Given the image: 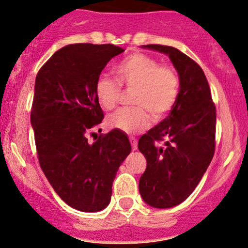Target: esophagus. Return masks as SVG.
<instances>
[{"label":"esophagus","instance_id":"esophagus-1","mask_svg":"<svg viewBox=\"0 0 248 248\" xmlns=\"http://www.w3.org/2000/svg\"><path fill=\"white\" fill-rule=\"evenodd\" d=\"M129 141H130V143H132V149H133V150H136V149H137V140L134 136H130L129 137Z\"/></svg>","mask_w":248,"mask_h":248}]
</instances>
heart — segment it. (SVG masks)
I'll return each mask as SVG.
<instances>
[{
	"label": "heart",
	"mask_w": 248,
	"mask_h": 248,
	"mask_svg": "<svg viewBox=\"0 0 248 248\" xmlns=\"http://www.w3.org/2000/svg\"><path fill=\"white\" fill-rule=\"evenodd\" d=\"M118 81L107 76L95 80L94 92L98 103L105 109H113L121 95L120 85L134 89V107L121 108L107 118L108 127L126 134H136L150 126L151 116L160 120L173 108L180 91V78L171 65L159 64L153 56L135 53L115 65Z\"/></svg>",
	"instance_id": "1"
}]
</instances>
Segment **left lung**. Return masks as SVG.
Wrapping results in <instances>:
<instances>
[{"instance_id":"1","label":"left lung","mask_w":248,"mask_h":248,"mask_svg":"<svg viewBox=\"0 0 248 248\" xmlns=\"http://www.w3.org/2000/svg\"><path fill=\"white\" fill-rule=\"evenodd\" d=\"M143 47L168 54L180 78L178 100L168 118L139 140L147 159L140 194L149 205L164 209L188 198L207 171L216 145V106L207 77L194 60L171 46Z\"/></svg>"}]
</instances>
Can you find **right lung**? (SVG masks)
I'll return each instance as SVG.
<instances>
[{
	"label": "right lung",
	"mask_w": 248,
	"mask_h": 248,
	"mask_svg": "<svg viewBox=\"0 0 248 248\" xmlns=\"http://www.w3.org/2000/svg\"><path fill=\"white\" fill-rule=\"evenodd\" d=\"M122 52L112 44L68 45L47 60L35 78L31 124L39 164L60 198L85 213L108 205L116 172L132 150L119 129L88 142L104 119L95 80Z\"/></svg>",
	"instance_id": "right-lung-1"
}]
</instances>
